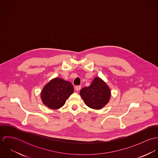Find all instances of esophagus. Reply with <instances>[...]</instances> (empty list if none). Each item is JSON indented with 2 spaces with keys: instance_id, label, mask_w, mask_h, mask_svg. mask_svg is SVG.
<instances>
[{
  "instance_id": "obj_1",
  "label": "esophagus",
  "mask_w": 158,
  "mask_h": 158,
  "mask_svg": "<svg viewBox=\"0 0 158 158\" xmlns=\"http://www.w3.org/2000/svg\"><path fill=\"white\" fill-rule=\"evenodd\" d=\"M81 88V86H77L75 87V90H77V92H78V91L80 90Z\"/></svg>"
}]
</instances>
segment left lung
<instances>
[{
    "label": "left lung",
    "mask_w": 158,
    "mask_h": 158,
    "mask_svg": "<svg viewBox=\"0 0 158 158\" xmlns=\"http://www.w3.org/2000/svg\"><path fill=\"white\" fill-rule=\"evenodd\" d=\"M80 94L85 104L94 110L103 108L109 102L111 95L108 85L98 77L94 78L89 86L82 88Z\"/></svg>",
    "instance_id": "1"
}]
</instances>
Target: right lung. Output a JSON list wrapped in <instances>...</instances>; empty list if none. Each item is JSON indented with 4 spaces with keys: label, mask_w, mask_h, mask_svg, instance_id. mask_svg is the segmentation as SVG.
<instances>
[{
    "label": "right lung",
    "mask_w": 158,
    "mask_h": 158,
    "mask_svg": "<svg viewBox=\"0 0 158 158\" xmlns=\"http://www.w3.org/2000/svg\"><path fill=\"white\" fill-rule=\"evenodd\" d=\"M73 91V86L70 82L56 77L44 86L41 92V99L50 109L58 110L65 104Z\"/></svg>",
    "instance_id": "add662e5"
}]
</instances>
